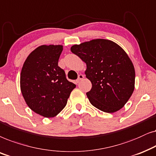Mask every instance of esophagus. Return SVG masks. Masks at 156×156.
I'll return each instance as SVG.
<instances>
[{"instance_id":"esophagus-1","label":"esophagus","mask_w":156,"mask_h":156,"mask_svg":"<svg viewBox=\"0 0 156 156\" xmlns=\"http://www.w3.org/2000/svg\"><path fill=\"white\" fill-rule=\"evenodd\" d=\"M84 78V76L83 75H82V74H80L79 76H78V79L76 80V83H79L80 82V80H83Z\"/></svg>"}]
</instances>
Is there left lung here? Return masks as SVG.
<instances>
[{
  "mask_svg": "<svg viewBox=\"0 0 156 156\" xmlns=\"http://www.w3.org/2000/svg\"><path fill=\"white\" fill-rule=\"evenodd\" d=\"M72 53L86 63L92 88L86 93L93 106L105 113L122 108L135 88V68L126 51L113 41L93 39L74 45Z\"/></svg>",
  "mask_w": 156,
  "mask_h": 156,
  "instance_id": "left-lung-1",
  "label": "left lung"
}]
</instances>
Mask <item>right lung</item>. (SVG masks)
<instances>
[{"label":"right lung","mask_w":156,"mask_h":156,"mask_svg":"<svg viewBox=\"0 0 156 156\" xmlns=\"http://www.w3.org/2000/svg\"><path fill=\"white\" fill-rule=\"evenodd\" d=\"M62 45H43L29 54L20 73V90L28 106L45 118L57 115L76 85L58 66Z\"/></svg>","instance_id":"obj_1"}]
</instances>
